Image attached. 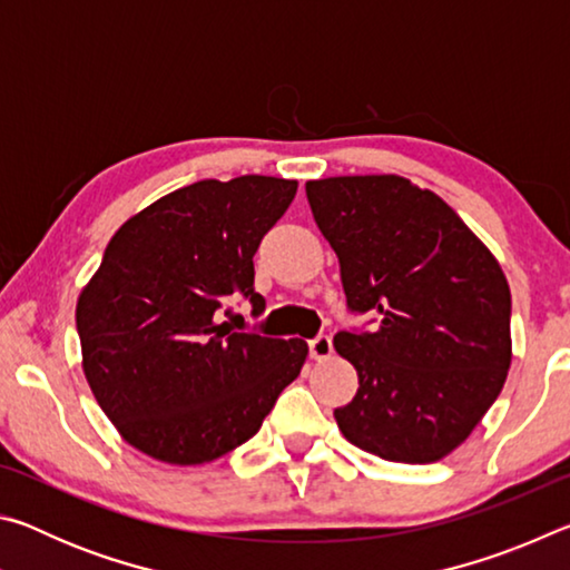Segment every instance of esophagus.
I'll list each match as a JSON object with an SVG mask.
<instances>
[{
	"label": "esophagus",
	"mask_w": 570,
	"mask_h": 570,
	"mask_svg": "<svg viewBox=\"0 0 570 570\" xmlns=\"http://www.w3.org/2000/svg\"><path fill=\"white\" fill-rule=\"evenodd\" d=\"M332 352H334L332 336L320 334L314 336V340H308V354H312V360H330Z\"/></svg>",
	"instance_id": "34e87169"
}]
</instances>
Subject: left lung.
Here are the masks:
<instances>
[{
  "mask_svg": "<svg viewBox=\"0 0 570 570\" xmlns=\"http://www.w3.org/2000/svg\"><path fill=\"white\" fill-rule=\"evenodd\" d=\"M316 226L340 258L346 306L374 332L334 350L360 390L334 410L352 445L424 465L468 440L510 370V288L488 246L432 190L400 176L306 183Z\"/></svg>",
  "mask_w": 570,
  "mask_h": 570,
  "instance_id": "1",
  "label": "left lung"
}]
</instances>
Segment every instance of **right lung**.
Instances as JSON below:
<instances>
[{"instance_id":"obj_1","label":"right lung","mask_w":570,"mask_h":570,"mask_svg":"<svg viewBox=\"0 0 570 570\" xmlns=\"http://www.w3.org/2000/svg\"><path fill=\"white\" fill-rule=\"evenodd\" d=\"M296 180H198L118 228L77 298L82 370L125 442L170 465H204L262 428L302 372L304 340L230 332L218 312L244 296L254 254L286 214Z\"/></svg>"}]
</instances>
